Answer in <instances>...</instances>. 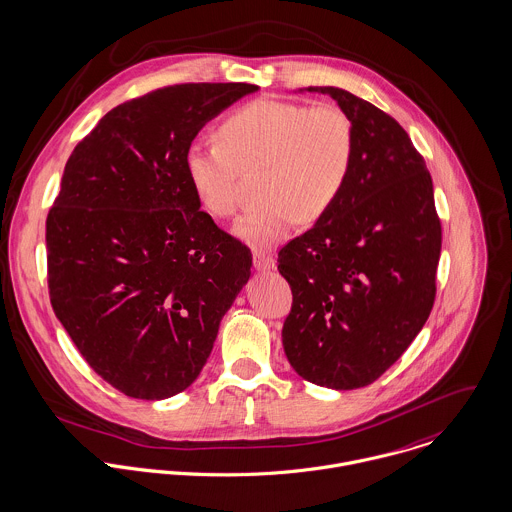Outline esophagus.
I'll list each match as a JSON object with an SVG mask.
<instances>
[{
  "instance_id": "obj_1",
  "label": "esophagus",
  "mask_w": 512,
  "mask_h": 512,
  "mask_svg": "<svg viewBox=\"0 0 512 512\" xmlns=\"http://www.w3.org/2000/svg\"><path fill=\"white\" fill-rule=\"evenodd\" d=\"M253 267H255L257 271H269L271 267H275V261H273L271 255L261 253V251H255V253H253Z\"/></svg>"
}]
</instances>
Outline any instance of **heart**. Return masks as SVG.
I'll list each match as a JSON object with an SVG mask.
<instances>
[{
    "mask_svg": "<svg viewBox=\"0 0 512 512\" xmlns=\"http://www.w3.org/2000/svg\"><path fill=\"white\" fill-rule=\"evenodd\" d=\"M354 160V128L336 104L308 106L257 99L229 112L215 142H194L184 170L198 198L215 217L237 209L239 172L261 168L259 198L235 233L255 249L285 241L297 221H316L340 198Z\"/></svg>",
    "mask_w": 512,
    "mask_h": 512,
    "instance_id": "obj_1",
    "label": "heart"
}]
</instances>
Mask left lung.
Here are the masks:
<instances>
[{
  "label": "left lung",
  "mask_w": 512,
  "mask_h": 512,
  "mask_svg": "<svg viewBox=\"0 0 512 512\" xmlns=\"http://www.w3.org/2000/svg\"><path fill=\"white\" fill-rule=\"evenodd\" d=\"M354 128V160L334 205L279 251L293 291L283 348L299 376L332 390L376 382L423 328L435 303L441 221L433 182L390 114L336 87Z\"/></svg>",
  "instance_id": "obj_1"
}]
</instances>
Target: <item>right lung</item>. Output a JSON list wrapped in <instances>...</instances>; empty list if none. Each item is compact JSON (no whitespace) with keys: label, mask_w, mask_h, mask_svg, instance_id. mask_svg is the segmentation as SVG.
<instances>
[{"label":"right lung","mask_w":512,"mask_h":512,"mask_svg":"<svg viewBox=\"0 0 512 512\" xmlns=\"http://www.w3.org/2000/svg\"><path fill=\"white\" fill-rule=\"evenodd\" d=\"M249 83H182L118 104L75 146L47 213L55 316L124 396L164 400L202 372L251 275L249 247L215 225L184 154Z\"/></svg>","instance_id":"1"}]
</instances>
